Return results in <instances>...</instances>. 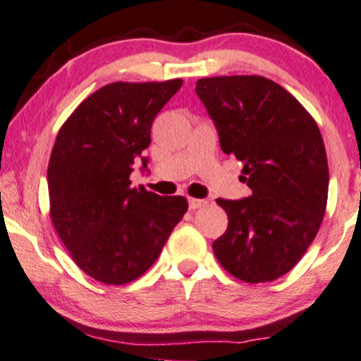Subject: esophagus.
<instances>
[{
    "instance_id": "obj_1",
    "label": "esophagus",
    "mask_w": 361,
    "mask_h": 361,
    "mask_svg": "<svg viewBox=\"0 0 361 361\" xmlns=\"http://www.w3.org/2000/svg\"><path fill=\"white\" fill-rule=\"evenodd\" d=\"M206 204H207L206 199H196V197L189 199V209H199V207H204Z\"/></svg>"
}]
</instances>
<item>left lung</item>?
Masks as SVG:
<instances>
[{"label":"left lung","instance_id":"obj_1","mask_svg":"<svg viewBox=\"0 0 361 361\" xmlns=\"http://www.w3.org/2000/svg\"><path fill=\"white\" fill-rule=\"evenodd\" d=\"M196 94L252 189L240 201L216 199L228 228L214 255L240 281L272 282L302 258L324 218L329 171L321 131L290 92L262 75L199 79Z\"/></svg>","mask_w":361,"mask_h":361}]
</instances>
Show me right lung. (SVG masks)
<instances>
[{"mask_svg":"<svg viewBox=\"0 0 361 361\" xmlns=\"http://www.w3.org/2000/svg\"><path fill=\"white\" fill-rule=\"evenodd\" d=\"M182 79L113 82L67 118L49 160L50 218L72 260L106 286H121L155 264L188 199L131 188L133 165L147 159L157 113Z\"/></svg>","mask_w":361,"mask_h":361,"instance_id":"add662e5","label":"right lung"}]
</instances>
